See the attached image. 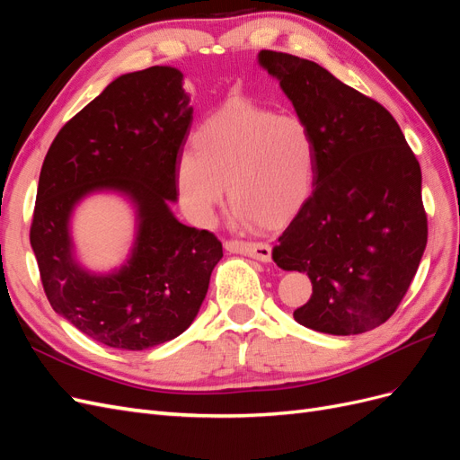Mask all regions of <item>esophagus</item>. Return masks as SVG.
I'll list each match as a JSON object with an SVG mask.
<instances>
[{
  "label": "esophagus",
  "mask_w": 460,
  "mask_h": 460,
  "mask_svg": "<svg viewBox=\"0 0 460 460\" xmlns=\"http://www.w3.org/2000/svg\"><path fill=\"white\" fill-rule=\"evenodd\" d=\"M225 245H226L228 252H232V253H242V255H247V257H253L261 262H270V259H272V249H270L269 243L230 240Z\"/></svg>",
  "instance_id": "esophagus-1"
}]
</instances>
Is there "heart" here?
<instances>
[{
	"mask_svg": "<svg viewBox=\"0 0 460 460\" xmlns=\"http://www.w3.org/2000/svg\"><path fill=\"white\" fill-rule=\"evenodd\" d=\"M193 151L180 155L176 184L201 222L213 217L226 186L240 225L280 226L307 199L314 176V142L296 115L232 103L193 132Z\"/></svg>",
	"mask_w": 460,
	"mask_h": 460,
	"instance_id": "heart-1",
	"label": "heart"
}]
</instances>
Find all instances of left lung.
<instances>
[{
	"instance_id": "1",
	"label": "left lung",
	"mask_w": 460,
	"mask_h": 460,
	"mask_svg": "<svg viewBox=\"0 0 460 460\" xmlns=\"http://www.w3.org/2000/svg\"><path fill=\"white\" fill-rule=\"evenodd\" d=\"M259 65L314 142V190L272 249L278 267L311 278L294 318L332 336L368 332L395 313L424 255L420 164L389 111L324 66L270 49Z\"/></svg>"
}]
</instances>
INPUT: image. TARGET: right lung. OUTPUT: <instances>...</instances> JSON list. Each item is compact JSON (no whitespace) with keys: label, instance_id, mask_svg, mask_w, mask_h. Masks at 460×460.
Returning a JSON list of instances; mask_svg holds the SVG:
<instances>
[{"label":"right lung","instance_id":"1","mask_svg":"<svg viewBox=\"0 0 460 460\" xmlns=\"http://www.w3.org/2000/svg\"><path fill=\"white\" fill-rule=\"evenodd\" d=\"M174 66L122 75L68 120L41 164L31 245L53 311L93 341L142 351L180 336L198 316L222 243L180 222L176 164L193 107ZM117 190L137 208V240L120 270L75 261L74 207Z\"/></svg>","mask_w":460,"mask_h":460}]
</instances>
